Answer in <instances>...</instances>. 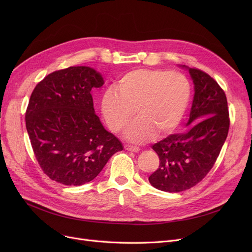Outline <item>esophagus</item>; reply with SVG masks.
Instances as JSON below:
<instances>
[{"label": "esophagus", "mask_w": 252, "mask_h": 252, "mask_svg": "<svg viewBox=\"0 0 252 252\" xmlns=\"http://www.w3.org/2000/svg\"><path fill=\"white\" fill-rule=\"evenodd\" d=\"M125 149L127 150V151H131V152H139L140 151V148L139 147H136V146H130V145H126L125 146Z\"/></svg>", "instance_id": "1"}]
</instances>
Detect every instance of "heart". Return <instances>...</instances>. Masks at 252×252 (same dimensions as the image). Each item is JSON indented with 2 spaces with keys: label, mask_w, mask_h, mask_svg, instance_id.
I'll return each mask as SVG.
<instances>
[{
  "label": "heart",
  "mask_w": 252,
  "mask_h": 252,
  "mask_svg": "<svg viewBox=\"0 0 252 252\" xmlns=\"http://www.w3.org/2000/svg\"><path fill=\"white\" fill-rule=\"evenodd\" d=\"M190 98L191 85L185 74L136 69L104 92L101 111L109 128L119 133L133 121L137 109L139 118L127 128L126 138L142 144L151 141L156 133H173L186 114Z\"/></svg>",
  "instance_id": "heart-1"
}]
</instances>
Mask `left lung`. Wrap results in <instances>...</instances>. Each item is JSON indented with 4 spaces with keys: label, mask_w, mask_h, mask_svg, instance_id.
<instances>
[{
    "label": "left lung",
    "mask_w": 252,
    "mask_h": 252,
    "mask_svg": "<svg viewBox=\"0 0 252 252\" xmlns=\"http://www.w3.org/2000/svg\"><path fill=\"white\" fill-rule=\"evenodd\" d=\"M194 84L188 129L154 144L159 167L149 177L158 190L178 193L199 183L213 168L227 139L230 121L227 97L213 77L186 65Z\"/></svg>",
    "instance_id": "8db88e82"
}]
</instances>
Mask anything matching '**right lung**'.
<instances>
[{
	"instance_id": "1",
	"label": "right lung",
	"mask_w": 252,
	"mask_h": 252,
	"mask_svg": "<svg viewBox=\"0 0 252 252\" xmlns=\"http://www.w3.org/2000/svg\"><path fill=\"white\" fill-rule=\"evenodd\" d=\"M103 85L94 68L73 66L50 73L34 88L26 129L38 164L51 180L81 186L124 149L95 113L91 91Z\"/></svg>"
}]
</instances>
